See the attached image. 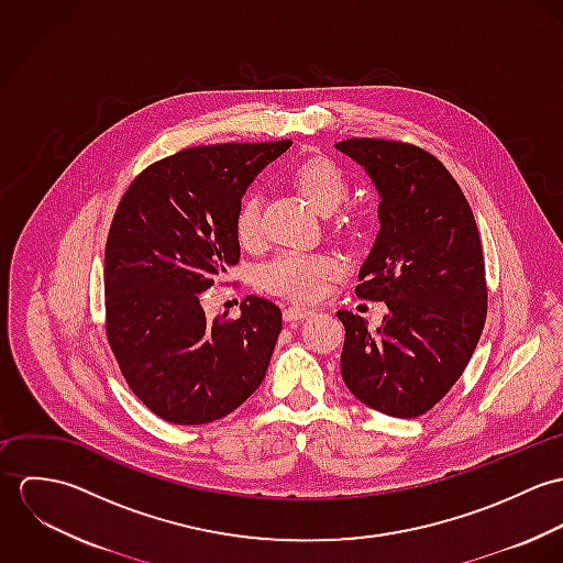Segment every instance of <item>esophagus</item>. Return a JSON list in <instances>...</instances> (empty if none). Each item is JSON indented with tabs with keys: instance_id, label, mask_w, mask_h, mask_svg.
Instances as JSON below:
<instances>
[{
	"instance_id": "obj_1",
	"label": "esophagus",
	"mask_w": 563,
	"mask_h": 563,
	"mask_svg": "<svg viewBox=\"0 0 563 563\" xmlns=\"http://www.w3.org/2000/svg\"><path fill=\"white\" fill-rule=\"evenodd\" d=\"M312 314H314V310H312V308H297V306H292V308H286V310H284V321H306V319H310Z\"/></svg>"
}]
</instances>
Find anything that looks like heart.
Listing matches in <instances>:
<instances>
[{
  "mask_svg": "<svg viewBox=\"0 0 563 563\" xmlns=\"http://www.w3.org/2000/svg\"><path fill=\"white\" fill-rule=\"evenodd\" d=\"M295 186L321 212L335 210L349 195V181L342 168L329 158L314 156L299 162L292 170ZM262 208L260 190L242 195L234 212V234L242 246H255L262 239ZM338 262L327 253L282 251L260 266L257 282L264 290L295 301L317 299L327 282L338 275Z\"/></svg>",
  "mask_w": 563,
  "mask_h": 563,
  "instance_id": "1",
  "label": "heart"
}]
</instances>
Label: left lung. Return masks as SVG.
I'll return each mask as SVG.
<instances>
[{"mask_svg": "<svg viewBox=\"0 0 563 563\" xmlns=\"http://www.w3.org/2000/svg\"><path fill=\"white\" fill-rule=\"evenodd\" d=\"M335 150L364 166L379 192V234L355 295L386 301L377 331L340 310L346 388L373 409L416 418L462 377L487 312L482 239L473 210L429 152L384 139H349Z\"/></svg>", "mask_w": 563, "mask_h": 563, "instance_id": "obj_1", "label": "left lung"}]
</instances>
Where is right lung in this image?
Returning a JSON list of instances; mask_svg holds the SVG:
<instances>
[{
  "instance_id": "obj_1",
  "label": "right lung",
  "mask_w": 563,
  "mask_h": 563,
  "mask_svg": "<svg viewBox=\"0 0 563 563\" xmlns=\"http://www.w3.org/2000/svg\"><path fill=\"white\" fill-rule=\"evenodd\" d=\"M292 141L177 152L125 190L106 242V335L132 393L173 424L219 420L262 384L282 310L246 297L206 319L201 295L241 260L234 212Z\"/></svg>"
}]
</instances>
